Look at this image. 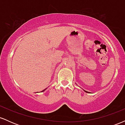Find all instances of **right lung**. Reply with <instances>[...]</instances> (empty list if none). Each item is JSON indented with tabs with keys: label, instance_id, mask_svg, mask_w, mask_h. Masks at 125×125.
Here are the masks:
<instances>
[{
	"label": "right lung",
	"instance_id": "add662e5",
	"mask_svg": "<svg viewBox=\"0 0 125 125\" xmlns=\"http://www.w3.org/2000/svg\"><path fill=\"white\" fill-rule=\"evenodd\" d=\"M44 90H42V92H43V91H44Z\"/></svg>",
	"mask_w": 125,
	"mask_h": 125
}]
</instances>
